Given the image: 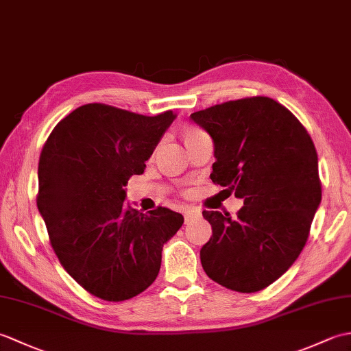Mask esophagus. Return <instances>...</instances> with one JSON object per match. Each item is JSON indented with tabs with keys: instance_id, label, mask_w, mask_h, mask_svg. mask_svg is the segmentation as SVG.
<instances>
[{
	"instance_id": "obj_1",
	"label": "esophagus",
	"mask_w": 351,
	"mask_h": 351,
	"mask_svg": "<svg viewBox=\"0 0 351 351\" xmlns=\"http://www.w3.org/2000/svg\"><path fill=\"white\" fill-rule=\"evenodd\" d=\"M184 217H185V221H190L196 217H200V211H196V210H187L184 213Z\"/></svg>"
}]
</instances>
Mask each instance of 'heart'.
Segmentation results:
<instances>
[{
  "label": "heart",
  "mask_w": 351,
  "mask_h": 351,
  "mask_svg": "<svg viewBox=\"0 0 351 351\" xmlns=\"http://www.w3.org/2000/svg\"><path fill=\"white\" fill-rule=\"evenodd\" d=\"M197 134H200V131H197V130H189L187 132H185V136H184V138H185V140H189V138H191V137H195V136H197Z\"/></svg>",
  "instance_id": "heart-1"
}]
</instances>
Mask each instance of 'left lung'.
<instances>
[{
  "instance_id": "8db88e82",
  "label": "left lung",
  "mask_w": 351,
  "mask_h": 351,
  "mask_svg": "<svg viewBox=\"0 0 351 351\" xmlns=\"http://www.w3.org/2000/svg\"><path fill=\"white\" fill-rule=\"evenodd\" d=\"M214 141L213 182L244 200L237 213L204 211L213 237L205 273L238 293L278 280L306 244L322 204L318 156L308 131L271 98L229 101L190 116Z\"/></svg>"
}]
</instances>
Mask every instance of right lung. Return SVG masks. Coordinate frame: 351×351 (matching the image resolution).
Wrapping results in <instances>:
<instances>
[{"label": "right lung", "instance_id": "add662e5", "mask_svg": "<svg viewBox=\"0 0 351 351\" xmlns=\"http://www.w3.org/2000/svg\"><path fill=\"white\" fill-rule=\"evenodd\" d=\"M175 119L87 104L58 122L42 149L37 208L51 245L102 300H128L151 287L162 245L182 226V214L169 208L143 214L123 202L130 176L143 173Z\"/></svg>", "mask_w": 351, "mask_h": 351}]
</instances>
